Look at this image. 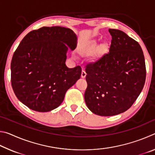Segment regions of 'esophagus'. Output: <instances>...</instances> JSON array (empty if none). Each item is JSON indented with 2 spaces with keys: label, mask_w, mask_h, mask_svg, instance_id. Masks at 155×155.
I'll return each mask as SVG.
<instances>
[{
  "label": "esophagus",
  "mask_w": 155,
  "mask_h": 155,
  "mask_svg": "<svg viewBox=\"0 0 155 155\" xmlns=\"http://www.w3.org/2000/svg\"><path fill=\"white\" fill-rule=\"evenodd\" d=\"M86 75H87V74H86L85 71V70H82V72H81V77H82L83 78H85Z\"/></svg>",
  "instance_id": "34e87169"
}]
</instances>
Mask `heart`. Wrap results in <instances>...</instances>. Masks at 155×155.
<instances>
[{
  "label": "heart",
  "instance_id": "1",
  "mask_svg": "<svg viewBox=\"0 0 155 155\" xmlns=\"http://www.w3.org/2000/svg\"><path fill=\"white\" fill-rule=\"evenodd\" d=\"M96 46V43L94 42L90 46H89L87 49H85V52H86V53H90V52L93 51V50Z\"/></svg>",
  "mask_w": 155,
  "mask_h": 155
}]
</instances>
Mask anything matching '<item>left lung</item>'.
Here are the masks:
<instances>
[{"label":"left lung","mask_w":155,"mask_h":155,"mask_svg":"<svg viewBox=\"0 0 155 155\" xmlns=\"http://www.w3.org/2000/svg\"><path fill=\"white\" fill-rule=\"evenodd\" d=\"M109 31V52L85 66V103L101 116L129 109L143 90L146 75L143 53L137 41L120 30Z\"/></svg>","instance_id":"8db88e82"}]
</instances>
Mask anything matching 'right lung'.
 Instances as JSON below:
<instances>
[{"mask_svg":"<svg viewBox=\"0 0 155 155\" xmlns=\"http://www.w3.org/2000/svg\"><path fill=\"white\" fill-rule=\"evenodd\" d=\"M77 36L68 28L43 27L28 33L14 52L11 82L15 96L28 108L47 112L58 107L65 92L79 79L81 68L65 65L68 47Z\"/></svg>","mask_w":155,"mask_h":155,"instance_id":"right-lung-1","label":"right lung"}]
</instances>
